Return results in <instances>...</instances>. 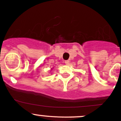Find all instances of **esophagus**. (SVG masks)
I'll return each mask as SVG.
<instances>
[{
    "instance_id": "34e87169",
    "label": "esophagus",
    "mask_w": 121,
    "mask_h": 121,
    "mask_svg": "<svg viewBox=\"0 0 121 121\" xmlns=\"http://www.w3.org/2000/svg\"><path fill=\"white\" fill-rule=\"evenodd\" d=\"M64 63H65V64H66V65H68V64H69L70 61L69 60H66L65 61H64Z\"/></svg>"
}]
</instances>
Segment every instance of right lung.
Returning a JSON list of instances; mask_svg holds the SVG:
<instances>
[{"label": "right lung", "mask_w": 121, "mask_h": 121, "mask_svg": "<svg viewBox=\"0 0 121 121\" xmlns=\"http://www.w3.org/2000/svg\"><path fill=\"white\" fill-rule=\"evenodd\" d=\"M52 69H51V70H52Z\"/></svg>", "instance_id": "add662e5"}]
</instances>
